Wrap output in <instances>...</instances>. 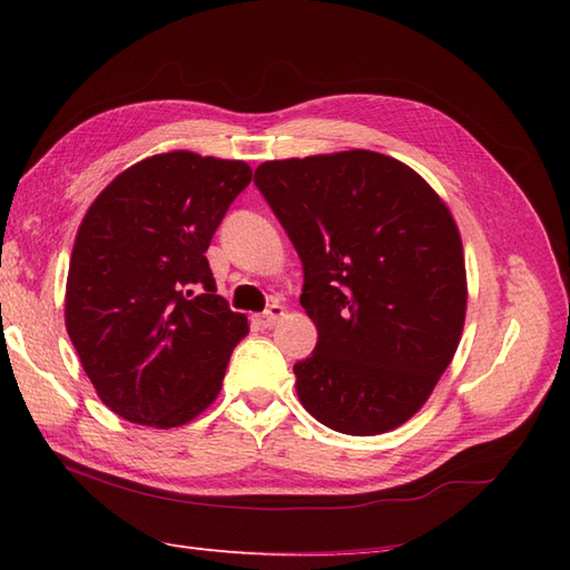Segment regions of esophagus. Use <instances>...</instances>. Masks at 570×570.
I'll list each match as a JSON object with an SVG mask.
<instances>
[{
	"mask_svg": "<svg viewBox=\"0 0 570 570\" xmlns=\"http://www.w3.org/2000/svg\"><path fill=\"white\" fill-rule=\"evenodd\" d=\"M285 315V307L283 305H277V302H273V305L263 312V315H258L255 317V322L261 324L263 330H271V327H275V322L281 320Z\"/></svg>",
	"mask_w": 570,
	"mask_h": 570,
	"instance_id": "obj_1",
	"label": "esophagus"
}]
</instances>
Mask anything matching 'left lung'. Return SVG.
Wrapping results in <instances>:
<instances>
[{
	"label": "left lung",
	"mask_w": 570,
	"mask_h": 570,
	"mask_svg": "<svg viewBox=\"0 0 570 570\" xmlns=\"http://www.w3.org/2000/svg\"><path fill=\"white\" fill-rule=\"evenodd\" d=\"M255 187L299 255L317 346L297 396L346 435L393 431L421 409L460 344L468 281L440 196L403 161L352 149L265 161Z\"/></svg>",
	"instance_id": "8db88e82"
}]
</instances>
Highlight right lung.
<instances>
[{
  "instance_id": "obj_1",
  "label": "right lung",
  "mask_w": 570,
  "mask_h": 570,
  "mask_svg": "<svg viewBox=\"0 0 570 570\" xmlns=\"http://www.w3.org/2000/svg\"><path fill=\"white\" fill-rule=\"evenodd\" d=\"M250 177L246 161L155 155L88 208L66 330L100 401L125 421L177 428L218 396L248 320L216 295L206 250Z\"/></svg>"
}]
</instances>
